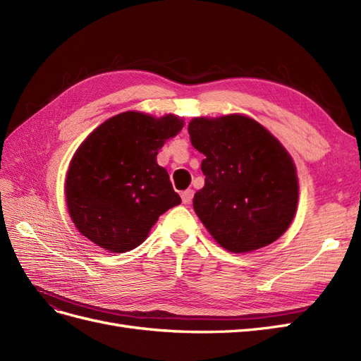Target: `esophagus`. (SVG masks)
<instances>
[{
    "instance_id": "obj_1",
    "label": "esophagus",
    "mask_w": 361,
    "mask_h": 361,
    "mask_svg": "<svg viewBox=\"0 0 361 361\" xmlns=\"http://www.w3.org/2000/svg\"><path fill=\"white\" fill-rule=\"evenodd\" d=\"M180 197H182V202H183L185 204H190V203H191V200H192V197H194V191H192V190L183 191Z\"/></svg>"
}]
</instances>
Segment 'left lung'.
<instances>
[{
    "mask_svg": "<svg viewBox=\"0 0 361 361\" xmlns=\"http://www.w3.org/2000/svg\"><path fill=\"white\" fill-rule=\"evenodd\" d=\"M188 133L204 155V187L194 194L192 206L215 241L232 253L277 241L298 203L297 170L286 149L243 114L195 117Z\"/></svg>",
    "mask_w": 361,
    "mask_h": 361,
    "instance_id": "left-lung-1",
    "label": "left lung"
}]
</instances>
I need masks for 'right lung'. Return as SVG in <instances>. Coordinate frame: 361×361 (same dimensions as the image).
I'll list each match as a JSON object with an SVG mask.
<instances>
[{
  "instance_id": "1",
  "label": "right lung",
  "mask_w": 361,
  "mask_h": 361,
  "mask_svg": "<svg viewBox=\"0 0 361 361\" xmlns=\"http://www.w3.org/2000/svg\"><path fill=\"white\" fill-rule=\"evenodd\" d=\"M183 120L126 111L108 118L75 152L64 195L76 228L111 253L138 247L159 215L178 206L158 150L178 135Z\"/></svg>"
}]
</instances>
